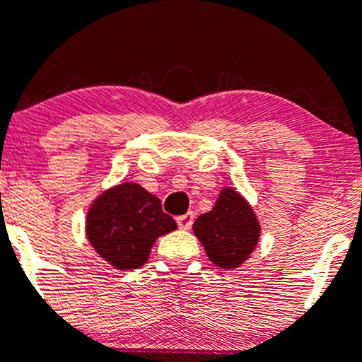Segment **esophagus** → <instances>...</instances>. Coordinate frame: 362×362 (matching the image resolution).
Masks as SVG:
<instances>
[{
    "label": "esophagus",
    "instance_id": "1",
    "mask_svg": "<svg viewBox=\"0 0 362 362\" xmlns=\"http://www.w3.org/2000/svg\"><path fill=\"white\" fill-rule=\"evenodd\" d=\"M192 221H194V216H192L191 212H187V214H184V216L177 217V224H178V228H182V230H191Z\"/></svg>",
    "mask_w": 362,
    "mask_h": 362
}]
</instances>
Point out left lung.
Returning <instances> with one entry per match:
<instances>
[{"label":"left lung","instance_id":"1","mask_svg":"<svg viewBox=\"0 0 362 362\" xmlns=\"http://www.w3.org/2000/svg\"><path fill=\"white\" fill-rule=\"evenodd\" d=\"M210 262L235 269L247 259L258 244L259 223L249 203L233 189H223L210 212L192 224Z\"/></svg>","mask_w":362,"mask_h":362}]
</instances>
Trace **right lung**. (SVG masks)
<instances>
[{
    "instance_id": "add662e5",
    "label": "right lung",
    "mask_w": 362,
    "mask_h": 362,
    "mask_svg": "<svg viewBox=\"0 0 362 362\" xmlns=\"http://www.w3.org/2000/svg\"><path fill=\"white\" fill-rule=\"evenodd\" d=\"M173 230L177 223L163 212L160 199L129 182L103 192L86 219L90 244L115 269L122 270L143 265L156 238Z\"/></svg>"
}]
</instances>
